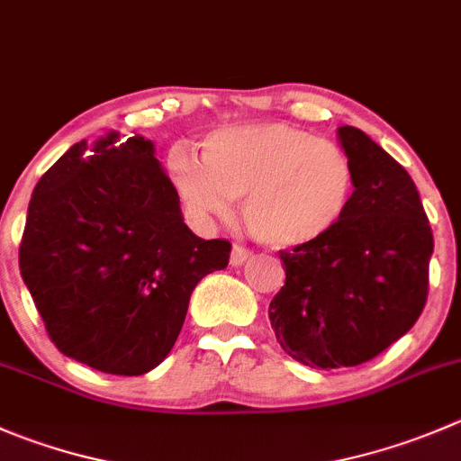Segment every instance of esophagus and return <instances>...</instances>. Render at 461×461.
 <instances>
[{
  "label": "esophagus",
  "mask_w": 461,
  "mask_h": 461,
  "mask_svg": "<svg viewBox=\"0 0 461 461\" xmlns=\"http://www.w3.org/2000/svg\"><path fill=\"white\" fill-rule=\"evenodd\" d=\"M249 257H252V252H249L248 248H243V245H234V248H231L230 261H231V266H243Z\"/></svg>",
  "instance_id": "esophagus-1"
}]
</instances>
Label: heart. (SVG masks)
<instances>
[{
    "label": "heart",
    "instance_id": "1",
    "mask_svg": "<svg viewBox=\"0 0 461 461\" xmlns=\"http://www.w3.org/2000/svg\"><path fill=\"white\" fill-rule=\"evenodd\" d=\"M168 173L200 218H227L243 198L249 234L276 249L329 234L349 207L354 167L338 144L285 123L221 128L200 144V159L173 150Z\"/></svg>",
    "mask_w": 461,
    "mask_h": 461
}]
</instances>
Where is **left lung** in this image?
Returning a JSON list of instances; mask_svg holds the SVG:
<instances>
[{
	"mask_svg": "<svg viewBox=\"0 0 461 461\" xmlns=\"http://www.w3.org/2000/svg\"><path fill=\"white\" fill-rule=\"evenodd\" d=\"M338 137L354 167L349 207L315 243L279 252L285 284L270 302L281 349L317 369L367 363L412 329L435 248L408 171L358 128Z\"/></svg>",
	"mask_w": 461,
	"mask_h": 461,
	"instance_id": "obj_1",
	"label": "left lung"
}]
</instances>
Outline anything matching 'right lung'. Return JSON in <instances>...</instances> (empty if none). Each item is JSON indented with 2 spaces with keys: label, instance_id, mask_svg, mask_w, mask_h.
Segmentation results:
<instances>
[{
  "label": "right lung",
  "instance_id": "add662e5",
  "mask_svg": "<svg viewBox=\"0 0 461 461\" xmlns=\"http://www.w3.org/2000/svg\"><path fill=\"white\" fill-rule=\"evenodd\" d=\"M231 243L185 225L153 141L117 132L71 146L35 185L20 272L49 338L69 358L141 376L173 349L194 288Z\"/></svg>",
  "mask_w": 461,
  "mask_h": 461
}]
</instances>
